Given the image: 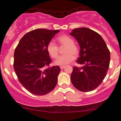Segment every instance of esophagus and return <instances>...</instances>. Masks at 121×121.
<instances>
[{"mask_svg":"<svg viewBox=\"0 0 121 121\" xmlns=\"http://www.w3.org/2000/svg\"><path fill=\"white\" fill-rule=\"evenodd\" d=\"M60 69H61V70H62V69H64V68H65V66H60Z\"/></svg>","mask_w":121,"mask_h":121,"instance_id":"esophagus-1","label":"esophagus"}]
</instances>
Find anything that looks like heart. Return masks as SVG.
<instances>
[{
    "mask_svg": "<svg viewBox=\"0 0 121 121\" xmlns=\"http://www.w3.org/2000/svg\"><path fill=\"white\" fill-rule=\"evenodd\" d=\"M57 40L60 45L66 46L64 51V53L65 54L57 57L54 61V64L57 65H65L70 64L74 59V56H77L79 53V49L75 44H74L73 39L67 35L59 36L57 38ZM47 51L49 55L53 58H56L58 56V47L54 42L51 41L48 43Z\"/></svg>",
    "mask_w": 121,
    "mask_h": 121,
    "instance_id": "b5f03b06",
    "label": "heart"
}]
</instances>
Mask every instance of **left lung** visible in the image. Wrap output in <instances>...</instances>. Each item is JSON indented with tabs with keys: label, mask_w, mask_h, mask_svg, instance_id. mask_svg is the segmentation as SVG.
<instances>
[{
	"label": "left lung",
	"mask_w": 121,
	"mask_h": 121,
	"mask_svg": "<svg viewBox=\"0 0 121 121\" xmlns=\"http://www.w3.org/2000/svg\"><path fill=\"white\" fill-rule=\"evenodd\" d=\"M70 35L79 45L77 63L82 67H74L71 81L76 88L90 91L100 85L106 76L110 60V53L99 34L87 28H76Z\"/></svg>",
	"instance_id": "8db88e82"
}]
</instances>
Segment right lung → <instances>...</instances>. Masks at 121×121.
I'll return each mask as SVG.
<instances>
[{"instance_id":"add662e5","label":"right lung","mask_w":121,"mask_h":121,"mask_svg":"<svg viewBox=\"0 0 121 121\" xmlns=\"http://www.w3.org/2000/svg\"><path fill=\"white\" fill-rule=\"evenodd\" d=\"M59 30L36 29L23 36L14 54V69L19 82L29 92L37 96L50 93L55 88L60 71L59 66L47 69L51 59L47 46Z\"/></svg>"}]
</instances>
